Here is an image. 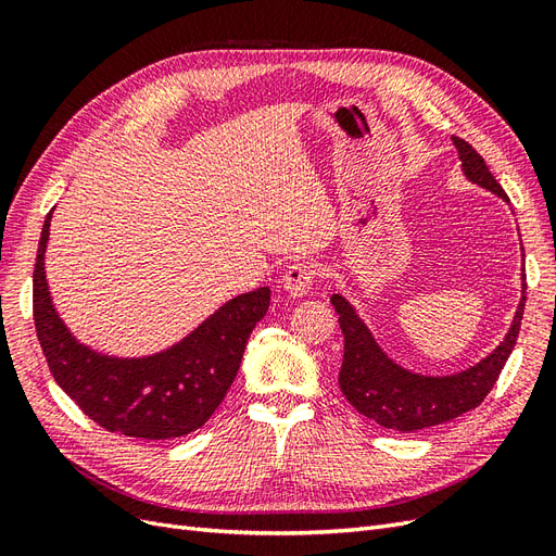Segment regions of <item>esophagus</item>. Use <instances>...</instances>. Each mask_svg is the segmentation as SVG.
<instances>
[{"mask_svg":"<svg viewBox=\"0 0 556 556\" xmlns=\"http://www.w3.org/2000/svg\"><path fill=\"white\" fill-rule=\"evenodd\" d=\"M280 280L290 296H306L315 285V266L311 262H296L285 271Z\"/></svg>","mask_w":556,"mask_h":556,"instance_id":"obj_1","label":"esophagus"}]
</instances>
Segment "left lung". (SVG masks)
Wrapping results in <instances>:
<instances>
[{"label":"left lung","mask_w":556,"mask_h":556,"mask_svg":"<svg viewBox=\"0 0 556 556\" xmlns=\"http://www.w3.org/2000/svg\"><path fill=\"white\" fill-rule=\"evenodd\" d=\"M452 141L459 153L464 176L480 188L498 194L503 201H510L478 150L459 137H452ZM525 280L527 278H521V301L506 339L476 366L454 376H419L399 366L380 350L374 333L362 323L350 301L341 294H331V304L339 313V325L345 339L339 374L341 392L364 417L394 431L435 427L478 408L496 384L501 368L506 366L517 343L527 304Z\"/></svg>","instance_id":"obj_1"}]
</instances>
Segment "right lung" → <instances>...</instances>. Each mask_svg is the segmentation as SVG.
<instances>
[{
	"label": "right lung",
	"mask_w": 556,
	"mask_h": 556,
	"mask_svg": "<svg viewBox=\"0 0 556 556\" xmlns=\"http://www.w3.org/2000/svg\"><path fill=\"white\" fill-rule=\"evenodd\" d=\"M46 215L35 264V327L50 374L99 427L166 441L204 427L239 374L248 336L266 315L271 290L239 294L176 345L150 357H109L74 339L46 282Z\"/></svg>",
	"instance_id": "1"
}]
</instances>
